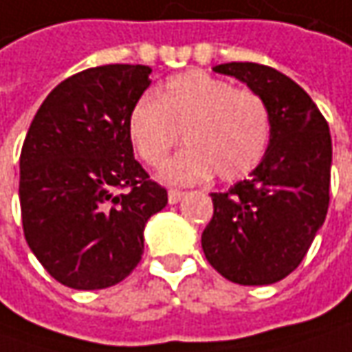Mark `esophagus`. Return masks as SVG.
Returning a JSON list of instances; mask_svg holds the SVG:
<instances>
[{
    "instance_id": "esophagus-1",
    "label": "esophagus",
    "mask_w": 352,
    "mask_h": 352,
    "mask_svg": "<svg viewBox=\"0 0 352 352\" xmlns=\"http://www.w3.org/2000/svg\"><path fill=\"white\" fill-rule=\"evenodd\" d=\"M182 197H184V194L182 192H178V190H170L168 192V201L172 204V206H174V204H178Z\"/></svg>"
}]
</instances>
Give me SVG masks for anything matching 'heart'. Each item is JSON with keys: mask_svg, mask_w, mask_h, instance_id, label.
I'll return each mask as SVG.
<instances>
[{"mask_svg": "<svg viewBox=\"0 0 352 352\" xmlns=\"http://www.w3.org/2000/svg\"><path fill=\"white\" fill-rule=\"evenodd\" d=\"M180 133L188 146L162 164L164 182L190 186L213 174L233 182L263 162L272 125L258 94L204 70H186L168 78L156 98L142 96L127 117L131 146L151 166L166 158Z\"/></svg>", "mask_w": 352, "mask_h": 352, "instance_id": "heart-1", "label": "heart"}]
</instances>
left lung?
<instances>
[{
  "label": "left lung",
  "instance_id": "1",
  "mask_svg": "<svg viewBox=\"0 0 352 352\" xmlns=\"http://www.w3.org/2000/svg\"><path fill=\"white\" fill-rule=\"evenodd\" d=\"M258 94L270 113L263 162L225 194H211L213 217L201 233L208 263L227 280L264 286L304 261L325 221L331 180V135L318 105L292 78L254 62L219 64Z\"/></svg>",
  "mask_w": 352,
  "mask_h": 352
}]
</instances>
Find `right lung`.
I'll list each match as a JSON object with an SVG mask.
<instances>
[{
	"instance_id": "right-lung-1",
	"label": "right lung",
	"mask_w": 352,
	"mask_h": 352,
	"mask_svg": "<svg viewBox=\"0 0 352 352\" xmlns=\"http://www.w3.org/2000/svg\"><path fill=\"white\" fill-rule=\"evenodd\" d=\"M142 64L88 68L60 82L23 142V231L47 272L74 290L116 286L144 249V225L168 194L148 180L127 135L131 107L151 86ZM128 188L127 192L119 189Z\"/></svg>"
}]
</instances>
